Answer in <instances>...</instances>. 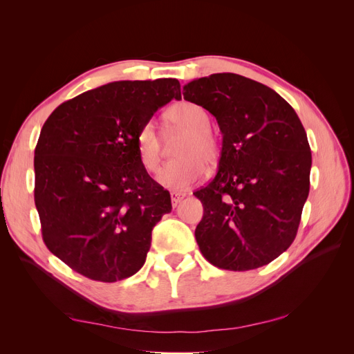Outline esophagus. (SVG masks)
I'll return each instance as SVG.
<instances>
[{
	"mask_svg": "<svg viewBox=\"0 0 354 354\" xmlns=\"http://www.w3.org/2000/svg\"><path fill=\"white\" fill-rule=\"evenodd\" d=\"M185 196H186L185 194H178V192H171V203H173V207L176 208L178 203L183 201Z\"/></svg>",
	"mask_w": 354,
	"mask_h": 354,
	"instance_id": "34e87169",
	"label": "esophagus"
}]
</instances>
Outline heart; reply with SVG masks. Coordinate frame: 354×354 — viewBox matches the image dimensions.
<instances>
[{
  "instance_id": "obj_1",
  "label": "heart",
  "mask_w": 354,
  "mask_h": 354,
  "mask_svg": "<svg viewBox=\"0 0 354 354\" xmlns=\"http://www.w3.org/2000/svg\"><path fill=\"white\" fill-rule=\"evenodd\" d=\"M164 120L168 131L173 128H185L187 134L178 146L177 155L180 158L165 164L158 176V181L169 190L185 192L205 173V160L208 164L217 160L220 145L208 128V112L201 104L194 102L173 104L164 113ZM136 147L143 168L147 173H156L162 158V143L152 122H146L138 130Z\"/></svg>"
}]
</instances>
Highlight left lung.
Segmentation results:
<instances>
[{"label":"left lung","mask_w":354,"mask_h":354,"mask_svg":"<svg viewBox=\"0 0 354 354\" xmlns=\"http://www.w3.org/2000/svg\"><path fill=\"white\" fill-rule=\"evenodd\" d=\"M187 102L216 116L223 136L218 171L195 192V230L205 259L224 270L269 264L295 239L310 190L312 152L283 97L236 73H212L183 87Z\"/></svg>","instance_id":"1"}]
</instances>
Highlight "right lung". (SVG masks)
Returning <instances> with one entry per match:
<instances>
[{"label":"right lung","instance_id":"add662e5","mask_svg":"<svg viewBox=\"0 0 354 354\" xmlns=\"http://www.w3.org/2000/svg\"><path fill=\"white\" fill-rule=\"evenodd\" d=\"M180 82L115 81L62 103L35 147V207L47 248L71 269L116 282L142 269L169 192L147 174L136 136Z\"/></svg>","mask_w":354,"mask_h":354}]
</instances>
